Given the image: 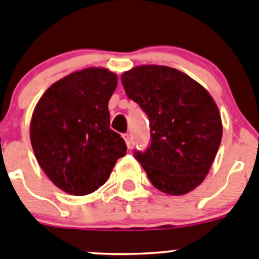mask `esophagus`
<instances>
[{"label": "esophagus", "instance_id": "34e87169", "mask_svg": "<svg viewBox=\"0 0 259 259\" xmlns=\"http://www.w3.org/2000/svg\"><path fill=\"white\" fill-rule=\"evenodd\" d=\"M122 138L125 139V142H126V146L130 148V146H132V138H130V134L125 133V134L122 135Z\"/></svg>", "mask_w": 259, "mask_h": 259}]
</instances>
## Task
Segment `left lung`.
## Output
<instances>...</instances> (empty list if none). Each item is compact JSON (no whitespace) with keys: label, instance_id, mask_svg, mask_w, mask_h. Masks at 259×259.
<instances>
[{"label":"left lung","instance_id":"1","mask_svg":"<svg viewBox=\"0 0 259 259\" xmlns=\"http://www.w3.org/2000/svg\"><path fill=\"white\" fill-rule=\"evenodd\" d=\"M127 98L150 120V146L134 151L153 186L185 195L204 181L220 148L222 121L213 98L183 72L141 66L121 76Z\"/></svg>","mask_w":259,"mask_h":259}]
</instances>
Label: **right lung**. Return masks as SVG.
Here are the masks:
<instances>
[{"label":"right lung","instance_id":"add662e5","mask_svg":"<svg viewBox=\"0 0 259 259\" xmlns=\"http://www.w3.org/2000/svg\"><path fill=\"white\" fill-rule=\"evenodd\" d=\"M117 76L104 68L68 74L49 88L31 121V143L39 166L57 187L83 196L103 186L126 153L109 129L108 102Z\"/></svg>","mask_w":259,"mask_h":259}]
</instances>
